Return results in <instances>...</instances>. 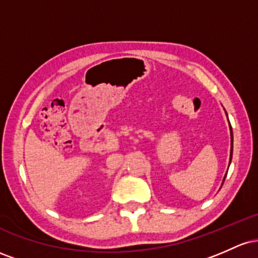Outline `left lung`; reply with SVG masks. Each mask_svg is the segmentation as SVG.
Segmentation results:
<instances>
[{
    "label": "left lung",
    "mask_w": 258,
    "mask_h": 258,
    "mask_svg": "<svg viewBox=\"0 0 258 258\" xmlns=\"http://www.w3.org/2000/svg\"><path fill=\"white\" fill-rule=\"evenodd\" d=\"M230 137H232V148H230V160H232V155H233V132H232V127H230ZM229 165H230V161H229Z\"/></svg>",
    "instance_id": "obj_1"
}]
</instances>
